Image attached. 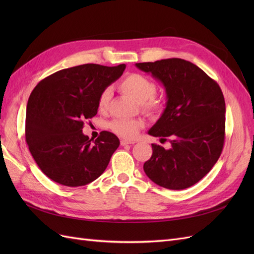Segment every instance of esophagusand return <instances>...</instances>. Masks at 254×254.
I'll return each mask as SVG.
<instances>
[{
  "mask_svg": "<svg viewBox=\"0 0 254 254\" xmlns=\"http://www.w3.org/2000/svg\"><path fill=\"white\" fill-rule=\"evenodd\" d=\"M134 143H135L134 141H128V140H122V141H121V145H122V146L131 145V144H134Z\"/></svg>",
  "mask_w": 254,
  "mask_h": 254,
  "instance_id": "esophagus-1",
  "label": "esophagus"
}]
</instances>
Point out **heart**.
<instances>
[{
  "mask_svg": "<svg viewBox=\"0 0 254 254\" xmlns=\"http://www.w3.org/2000/svg\"><path fill=\"white\" fill-rule=\"evenodd\" d=\"M119 89L135 103L140 104L141 109L150 117H160L165 110V98L155 95L157 84L142 74L127 75L119 83ZM110 98L111 91L109 89L104 90L98 99V108L103 111L108 108ZM142 126L143 123L139 120L117 119L110 123V128L113 131L126 139H133Z\"/></svg>",
  "mask_w": 254,
  "mask_h": 254,
  "instance_id": "obj_1",
  "label": "heart"
}]
</instances>
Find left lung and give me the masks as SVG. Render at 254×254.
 I'll list each match as a JSON object with an SVG mask.
<instances>
[{
  "label": "left lung",
  "mask_w": 254,
  "mask_h": 254,
  "mask_svg": "<svg viewBox=\"0 0 254 254\" xmlns=\"http://www.w3.org/2000/svg\"><path fill=\"white\" fill-rule=\"evenodd\" d=\"M163 84L165 110L149 130L170 137L172 147L151 144L144 172L158 186L184 190L194 186L217 162L225 142L226 104L218 83L200 67L180 58L135 64Z\"/></svg>",
  "instance_id": "1"
}]
</instances>
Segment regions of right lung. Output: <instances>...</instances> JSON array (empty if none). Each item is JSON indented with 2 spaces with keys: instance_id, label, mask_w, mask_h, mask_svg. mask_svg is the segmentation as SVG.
Returning <instances> with one entry per match:
<instances>
[{
  "instance_id": "right-lung-1",
  "label": "right lung",
  "mask_w": 254,
  "mask_h": 254,
  "mask_svg": "<svg viewBox=\"0 0 254 254\" xmlns=\"http://www.w3.org/2000/svg\"><path fill=\"white\" fill-rule=\"evenodd\" d=\"M126 65L87 64L64 68L41 80L27 103L25 137L40 170L65 187L94 181L120 146L119 137L103 131L91 142L83 122L95 117L103 91L119 79Z\"/></svg>"
}]
</instances>
